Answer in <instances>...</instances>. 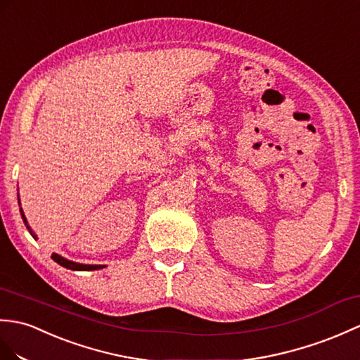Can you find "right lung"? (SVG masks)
I'll return each mask as SVG.
<instances>
[{
    "instance_id": "right-lung-1",
    "label": "right lung",
    "mask_w": 360,
    "mask_h": 360,
    "mask_svg": "<svg viewBox=\"0 0 360 360\" xmlns=\"http://www.w3.org/2000/svg\"><path fill=\"white\" fill-rule=\"evenodd\" d=\"M20 212H21V218H22L24 224H26L27 230L30 231V235L37 239V235H35V233H33V231L30 230V227H29V225H27V219H26V216H24L22 210H20ZM52 259H53L55 262H58V264H60V265H63L64 269H69V270H77V271H90V270H99V269H104V266H105V265H84V264H77V262L67 261V259L61 257L60 255H56V253H53V255H52Z\"/></svg>"
}]
</instances>
